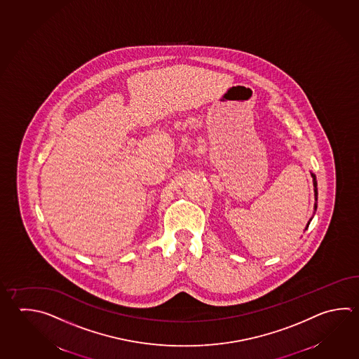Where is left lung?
Here are the masks:
<instances>
[{"label": "left lung", "instance_id": "1", "mask_svg": "<svg viewBox=\"0 0 359 359\" xmlns=\"http://www.w3.org/2000/svg\"><path fill=\"white\" fill-rule=\"evenodd\" d=\"M312 179H313V190H315V201H318V182H316V176L313 175V174H311ZM316 208H318V203L315 202V207H313V210H316ZM309 224H310V222L307 224V226H306V230L309 229Z\"/></svg>", "mask_w": 359, "mask_h": 359}]
</instances>
